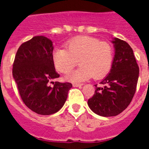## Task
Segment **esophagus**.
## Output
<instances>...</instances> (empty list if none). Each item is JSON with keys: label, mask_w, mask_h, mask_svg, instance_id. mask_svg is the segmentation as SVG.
<instances>
[{"label": "esophagus", "mask_w": 149, "mask_h": 149, "mask_svg": "<svg viewBox=\"0 0 149 149\" xmlns=\"http://www.w3.org/2000/svg\"><path fill=\"white\" fill-rule=\"evenodd\" d=\"M72 85H73V86H74V87H81V86H83V84H77V83H73Z\"/></svg>", "instance_id": "34e87169"}]
</instances>
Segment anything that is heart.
Masks as SVG:
<instances>
[{"instance_id":"b5f03b06","label":"heart","mask_w":149,"mask_h":149,"mask_svg":"<svg viewBox=\"0 0 149 149\" xmlns=\"http://www.w3.org/2000/svg\"><path fill=\"white\" fill-rule=\"evenodd\" d=\"M65 48L54 51L53 61L62 73L71 71L79 62L81 66L66 75L69 81H86L93 76L100 79L110 72L113 60V49L110 43L91 36H78L68 41Z\"/></svg>"}]
</instances>
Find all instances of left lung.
Returning <instances> with one entry per match:
<instances>
[{"label": "left lung", "mask_w": 149, "mask_h": 149, "mask_svg": "<svg viewBox=\"0 0 149 149\" xmlns=\"http://www.w3.org/2000/svg\"><path fill=\"white\" fill-rule=\"evenodd\" d=\"M114 57L109 74L95 86L94 95L88 100L89 108L104 117L119 115L127 107L136 92L139 66L131 46L118 38L111 41Z\"/></svg>", "instance_id": "8db88e82"}]
</instances>
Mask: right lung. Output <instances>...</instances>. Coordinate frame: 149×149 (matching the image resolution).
I'll return each mask as SVG.
<instances>
[{
	"mask_svg": "<svg viewBox=\"0 0 149 149\" xmlns=\"http://www.w3.org/2000/svg\"><path fill=\"white\" fill-rule=\"evenodd\" d=\"M53 42L43 36H34L19 47L13 63V75L22 101L40 115H51L65 104L70 83L55 82L60 77L53 61Z\"/></svg>",
	"mask_w": 149,
	"mask_h": 149,
	"instance_id": "add662e5",
	"label": "right lung"
}]
</instances>
